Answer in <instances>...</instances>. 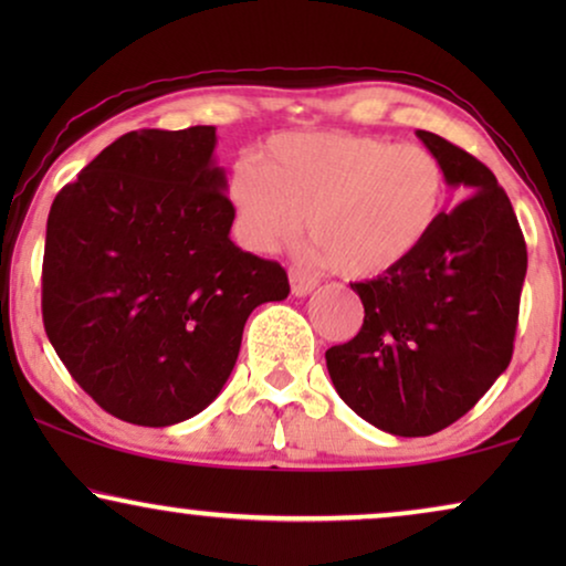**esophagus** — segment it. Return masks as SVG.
<instances>
[{
	"mask_svg": "<svg viewBox=\"0 0 566 566\" xmlns=\"http://www.w3.org/2000/svg\"><path fill=\"white\" fill-rule=\"evenodd\" d=\"M289 275H291L293 296H308V293L316 289V283H319L314 275H308V273H304V270H298V268H291Z\"/></svg>",
	"mask_w": 566,
	"mask_h": 566,
	"instance_id": "1",
	"label": "esophagus"
}]
</instances>
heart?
Masks as SVG:
<instances>
[{
    "label": "heart",
    "mask_w": 566,
    "mask_h": 566,
    "mask_svg": "<svg viewBox=\"0 0 566 566\" xmlns=\"http://www.w3.org/2000/svg\"><path fill=\"white\" fill-rule=\"evenodd\" d=\"M234 161L227 196L250 250L296 244L308 219L319 254L347 277H376L407 262L448 203L443 161L391 138L285 134L260 157Z\"/></svg>",
    "instance_id": "obj_1"
}]
</instances>
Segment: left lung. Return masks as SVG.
I'll use <instances>...</instances> for the list:
<instances>
[{"instance_id": "left-lung-1", "label": "left lung", "mask_w": 566, "mask_h": 566, "mask_svg": "<svg viewBox=\"0 0 566 566\" xmlns=\"http://www.w3.org/2000/svg\"><path fill=\"white\" fill-rule=\"evenodd\" d=\"M417 136L467 198L407 262L350 283L366 308L363 327L324 353L339 399L401 438L453 424L510 366L528 270L523 231L492 169L430 130Z\"/></svg>"}]
</instances>
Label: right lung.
I'll return each instance as SVG.
<instances>
[{
  "label": "right lung",
  "instance_id": "right-lung-1",
  "mask_svg": "<svg viewBox=\"0 0 566 566\" xmlns=\"http://www.w3.org/2000/svg\"><path fill=\"white\" fill-rule=\"evenodd\" d=\"M216 128H144L61 188L45 227L43 324L105 412L144 428L219 397L254 308L289 296L273 260L229 239Z\"/></svg>",
  "mask_w": 566,
  "mask_h": 566
}]
</instances>
